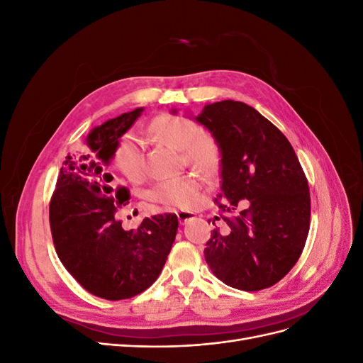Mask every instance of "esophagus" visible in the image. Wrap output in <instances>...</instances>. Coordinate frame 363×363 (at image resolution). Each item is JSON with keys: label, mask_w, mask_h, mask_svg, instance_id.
I'll use <instances>...</instances> for the list:
<instances>
[{"label": "esophagus", "mask_w": 363, "mask_h": 363, "mask_svg": "<svg viewBox=\"0 0 363 363\" xmlns=\"http://www.w3.org/2000/svg\"><path fill=\"white\" fill-rule=\"evenodd\" d=\"M177 218H179L180 224H184V223L191 221V219L194 218V213H192V212H186V211H182V212H179V213H177Z\"/></svg>", "instance_id": "1"}]
</instances>
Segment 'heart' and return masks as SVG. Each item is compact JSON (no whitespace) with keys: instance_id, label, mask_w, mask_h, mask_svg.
<instances>
[{"instance_id":"1","label":"heart","mask_w":363,"mask_h":363,"mask_svg":"<svg viewBox=\"0 0 363 363\" xmlns=\"http://www.w3.org/2000/svg\"><path fill=\"white\" fill-rule=\"evenodd\" d=\"M200 131V125L195 121L175 115L157 116L150 124V133L168 147L182 151L186 163L203 172H212L221 160V151L213 136ZM115 163L131 182L144 175V145L139 138L125 135L121 139L115 152ZM200 188V180L192 174H186L156 183L150 191V196L164 206L188 208L199 200Z\"/></svg>"}]
</instances>
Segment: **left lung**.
Returning <instances> with one entry per match:
<instances>
[{"label":"left lung","mask_w":363,"mask_h":363,"mask_svg":"<svg viewBox=\"0 0 363 363\" xmlns=\"http://www.w3.org/2000/svg\"><path fill=\"white\" fill-rule=\"evenodd\" d=\"M192 118L218 142L219 207L235 213L223 216L228 233L216 228L207 240V265L232 288H269L300 259L309 233L311 194L298 157L286 136L245 103L207 104Z\"/></svg>","instance_id":"1"}]
</instances>
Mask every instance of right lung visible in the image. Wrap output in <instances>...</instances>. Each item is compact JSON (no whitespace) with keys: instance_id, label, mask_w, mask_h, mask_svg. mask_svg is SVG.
Masks as SVG:
<instances>
[{"instance_id":"add662e5","label":"right lung","mask_w":363,"mask_h":363,"mask_svg":"<svg viewBox=\"0 0 363 363\" xmlns=\"http://www.w3.org/2000/svg\"><path fill=\"white\" fill-rule=\"evenodd\" d=\"M144 107L94 127L84 148L67 156L50 203V225L57 256L82 286L100 298H131L159 277L179 228L177 215L145 218L124 230L115 218L128 200L115 188L108 164L119 139Z\"/></svg>"}]
</instances>
